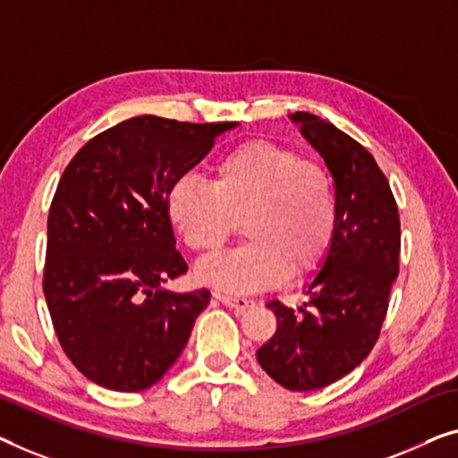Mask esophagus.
<instances>
[{
  "label": "esophagus",
  "mask_w": 458,
  "mask_h": 458,
  "mask_svg": "<svg viewBox=\"0 0 458 458\" xmlns=\"http://www.w3.org/2000/svg\"><path fill=\"white\" fill-rule=\"evenodd\" d=\"M216 298L220 300L222 304L230 306V309H234L236 312H244L247 309H250V306H255V302L252 300H247V298H236V296H226V294H216Z\"/></svg>",
  "instance_id": "34e87169"
}]
</instances>
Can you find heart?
Segmentation results:
<instances>
[{"mask_svg":"<svg viewBox=\"0 0 458 458\" xmlns=\"http://www.w3.org/2000/svg\"><path fill=\"white\" fill-rule=\"evenodd\" d=\"M166 214L201 257L217 255L242 220L249 242L197 269L199 282L238 294L318 269L337 228L329 173L267 140L226 149L211 166V182L179 176L166 193Z\"/></svg>","mask_w":458,"mask_h":458,"instance_id":"heart-1","label":"heart"}]
</instances>
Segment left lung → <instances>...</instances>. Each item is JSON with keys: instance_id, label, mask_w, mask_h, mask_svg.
Segmentation results:
<instances>
[{"instance_id": "left-lung-1", "label": "left lung", "mask_w": 458, "mask_h": 458, "mask_svg": "<svg viewBox=\"0 0 458 458\" xmlns=\"http://www.w3.org/2000/svg\"><path fill=\"white\" fill-rule=\"evenodd\" d=\"M290 119L323 156L335 182L337 228L325 265L298 310L277 300L273 337L259 364L290 391H315L344 378L378 341L391 285L399 276L401 222L386 176L372 154L333 123L310 113Z\"/></svg>"}]
</instances>
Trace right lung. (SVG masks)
I'll list each match as a JSON object with an SVG mask.
<instances>
[{"mask_svg": "<svg viewBox=\"0 0 458 458\" xmlns=\"http://www.w3.org/2000/svg\"><path fill=\"white\" fill-rule=\"evenodd\" d=\"M232 127L141 114L92 138L61 174L43 292L65 356L97 385L119 393L156 385L209 304V290L162 288L187 273L166 193Z\"/></svg>", "mask_w": 458, "mask_h": 458, "instance_id": "obj_1", "label": "right lung"}]
</instances>
